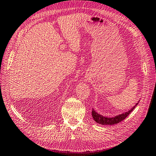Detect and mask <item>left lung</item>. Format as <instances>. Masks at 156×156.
<instances>
[{"instance_id": "8db88e82", "label": "left lung", "mask_w": 156, "mask_h": 156, "mask_svg": "<svg viewBox=\"0 0 156 156\" xmlns=\"http://www.w3.org/2000/svg\"><path fill=\"white\" fill-rule=\"evenodd\" d=\"M139 102H137L135 105L133 107H132L130 110H129L127 112H125L122 114H119L118 115H116L115 117H105V116H103L101 115L100 113H98L97 111H96L94 108H92V118H93L94 120L97 122L98 124L101 125H115L119 123V122L122 121V120L127 117V116L131 113L132 111L137 107V105H138Z\"/></svg>"}]
</instances>
